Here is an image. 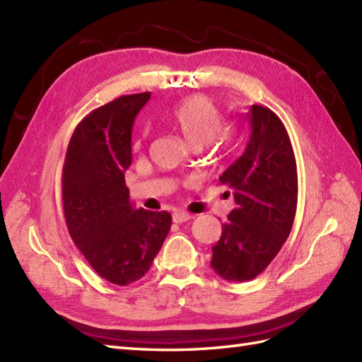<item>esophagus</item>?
Masks as SVG:
<instances>
[{
  "label": "esophagus",
  "instance_id": "34e87169",
  "mask_svg": "<svg viewBox=\"0 0 362 362\" xmlns=\"http://www.w3.org/2000/svg\"><path fill=\"white\" fill-rule=\"evenodd\" d=\"M189 219H191V216L188 213H185V211H175L173 214V221L175 223H183V222H187Z\"/></svg>",
  "mask_w": 362,
  "mask_h": 362
}]
</instances>
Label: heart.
Instances as JSON below:
<instances>
[{
	"label": "heart",
	"mask_w": 362,
	"mask_h": 362,
	"mask_svg": "<svg viewBox=\"0 0 362 362\" xmlns=\"http://www.w3.org/2000/svg\"><path fill=\"white\" fill-rule=\"evenodd\" d=\"M168 119L196 148L205 145L208 141L223 143L230 137L228 132L221 129V109L216 106L211 98L205 95L196 94L180 100L170 109ZM145 136L146 131H141L140 137L136 140V146H140V141Z\"/></svg>",
	"instance_id": "1"
}]
</instances>
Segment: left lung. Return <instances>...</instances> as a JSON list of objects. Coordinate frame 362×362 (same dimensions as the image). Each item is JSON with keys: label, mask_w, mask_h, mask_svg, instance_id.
I'll use <instances>...</instances> for the list:
<instances>
[{"label": "left lung", "mask_w": 362, "mask_h": 362, "mask_svg": "<svg viewBox=\"0 0 362 362\" xmlns=\"http://www.w3.org/2000/svg\"><path fill=\"white\" fill-rule=\"evenodd\" d=\"M250 140L219 180L234 192L236 208L213 247V270L243 282L262 273L287 240L296 216L298 170L282 120L253 105L247 114Z\"/></svg>", "instance_id": "left-lung-1"}]
</instances>
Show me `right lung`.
<instances>
[{
  "mask_svg": "<svg viewBox=\"0 0 362 362\" xmlns=\"http://www.w3.org/2000/svg\"><path fill=\"white\" fill-rule=\"evenodd\" d=\"M151 92L122 95L75 128L63 166L64 221L98 276L115 285L141 279L171 228L166 211L136 209L124 171L132 162V124Z\"/></svg>",
  "mask_w": 362,
  "mask_h": 362,
  "instance_id": "right-lung-1",
  "label": "right lung"
}]
</instances>
